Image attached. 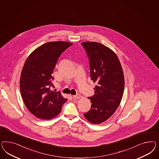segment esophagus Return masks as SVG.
Returning <instances> with one entry per match:
<instances>
[{
    "label": "esophagus",
    "instance_id": "34e87169",
    "mask_svg": "<svg viewBox=\"0 0 159 159\" xmlns=\"http://www.w3.org/2000/svg\"><path fill=\"white\" fill-rule=\"evenodd\" d=\"M73 97L74 99H80L82 97V96L80 94H77L75 95V96H73Z\"/></svg>",
    "mask_w": 159,
    "mask_h": 159
}]
</instances>
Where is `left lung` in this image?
Instances as JSON below:
<instances>
[{
  "instance_id": "left-lung-1",
  "label": "left lung",
  "mask_w": 159,
  "mask_h": 159,
  "mask_svg": "<svg viewBox=\"0 0 159 159\" xmlns=\"http://www.w3.org/2000/svg\"><path fill=\"white\" fill-rule=\"evenodd\" d=\"M82 46L89 57L90 77L97 85L94 95L88 97L91 108L84 114L93 124H99L114 114L120 104L124 90V76L116 53L97 42H84Z\"/></svg>"
}]
</instances>
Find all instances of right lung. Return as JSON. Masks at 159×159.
<instances>
[{
    "label": "right lung",
    "mask_w": 159,
    "mask_h": 159,
    "mask_svg": "<svg viewBox=\"0 0 159 159\" xmlns=\"http://www.w3.org/2000/svg\"><path fill=\"white\" fill-rule=\"evenodd\" d=\"M73 43L65 41L48 42L36 48L23 67L20 89L24 104L38 118L52 119L61 112L67 99L59 92L51 90L52 76L58 58Z\"/></svg>",
    "instance_id": "right-lung-1"
}]
</instances>
